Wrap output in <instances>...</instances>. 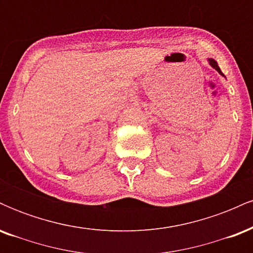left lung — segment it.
<instances>
[{"label": "left lung", "mask_w": 253, "mask_h": 253, "mask_svg": "<svg viewBox=\"0 0 253 253\" xmlns=\"http://www.w3.org/2000/svg\"><path fill=\"white\" fill-rule=\"evenodd\" d=\"M208 62H210V64H211V66H213V68H214V69H215V70H216L217 72H219V74H220V75H222V76H223V74H222V72H221V70H220L219 65H217V63L215 62V60H214V59H208Z\"/></svg>", "instance_id": "obj_1"}]
</instances>
